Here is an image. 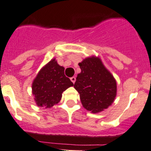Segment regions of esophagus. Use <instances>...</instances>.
<instances>
[{"mask_svg":"<svg viewBox=\"0 0 151 151\" xmlns=\"http://www.w3.org/2000/svg\"><path fill=\"white\" fill-rule=\"evenodd\" d=\"M71 82L73 83H74L76 81V77H71Z\"/></svg>","mask_w":151,"mask_h":151,"instance_id":"34e87169","label":"esophagus"}]
</instances>
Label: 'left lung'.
I'll return each instance as SVG.
<instances>
[{
    "label": "left lung",
    "mask_w": 151,
    "mask_h": 151,
    "mask_svg": "<svg viewBox=\"0 0 151 151\" xmlns=\"http://www.w3.org/2000/svg\"><path fill=\"white\" fill-rule=\"evenodd\" d=\"M81 73L77 74L74 87L80 94L85 109L96 112L106 109L116 96V81L98 57H88L79 63Z\"/></svg>",
    "instance_id": "8db88e82"
}]
</instances>
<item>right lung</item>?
Masks as SVG:
<instances>
[{
  "label": "right lung",
  "mask_w": 151,
  "mask_h": 151,
  "mask_svg": "<svg viewBox=\"0 0 151 151\" xmlns=\"http://www.w3.org/2000/svg\"><path fill=\"white\" fill-rule=\"evenodd\" d=\"M65 68L55 59L50 60L36 76L32 86L36 104L41 107L50 108L58 104L62 93L74 84L65 75Z\"/></svg>",
  "instance_id": "right-lung-1"
}]
</instances>
